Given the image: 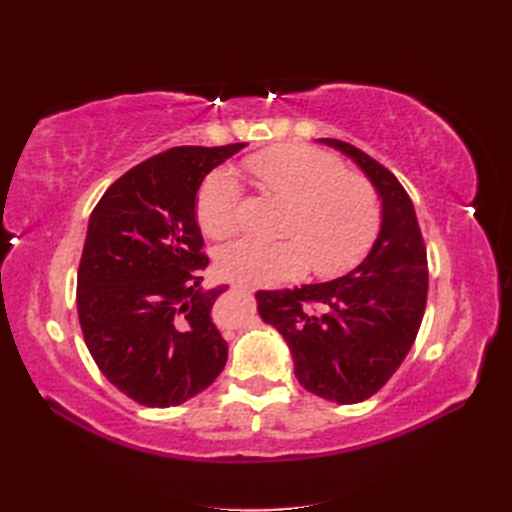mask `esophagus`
Listing matches in <instances>:
<instances>
[{"label": "esophagus", "instance_id": "esophagus-1", "mask_svg": "<svg viewBox=\"0 0 512 512\" xmlns=\"http://www.w3.org/2000/svg\"><path fill=\"white\" fill-rule=\"evenodd\" d=\"M233 288L235 290H244V292H253V286H248V284H233Z\"/></svg>", "mask_w": 512, "mask_h": 512}]
</instances>
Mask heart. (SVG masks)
<instances>
[{"instance_id": "b5f03b06", "label": "heart", "mask_w": 512, "mask_h": 512, "mask_svg": "<svg viewBox=\"0 0 512 512\" xmlns=\"http://www.w3.org/2000/svg\"><path fill=\"white\" fill-rule=\"evenodd\" d=\"M246 171L264 193L288 202L279 242L235 239L217 253V270L235 284L277 286L312 264L332 277L354 268L372 246L380 206L372 184L328 151L279 145L246 158ZM195 217L209 237L233 235L242 217V187L231 171L206 176L195 198Z\"/></svg>"}]
</instances>
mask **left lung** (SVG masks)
<instances>
[{
    "label": "left lung",
    "mask_w": 512,
    "mask_h": 512,
    "mask_svg": "<svg viewBox=\"0 0 512 512\" xmlns=\"http://www.w3.org/2000/svg\"><path fill=\"white\" fill-rule=\"evenodd\" d=\"M365 173L380 198V231L350 273L295 290H259L257 310L284 336L310 394L363 402L405 361L427 306V250L416 211L394 173L350 143L319 138Z\"/></svg>",
    "instance_id": "1"
}]
</instances>
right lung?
Wrapping results in <instances>:
<instances>
[{"label": "right lung", "mask_w": 512, "mask_h": 512, "mask_svg": "<svg viewBox=\"0 0 512 512\" xmlns=\"http://www.w3.org/2000/svg\"><path fill=\"white\" fill-rule=\"evenodd\" d=\"M244 147H173L118 178L90 215L76 279L81 330L103 376L138 405H182L226 365L211 308L228 286L200 288L209 257L195 198Z\"/></svg>", "instance_id": "1"}]
</instances>
